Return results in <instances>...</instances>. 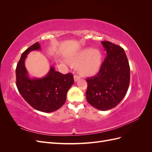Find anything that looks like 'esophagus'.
Here are the masks:
<instances>
[{
    "instance_id": "esophagus-1",
    "label": "esophagus",
    "mask_w": 152,
    "mask_h": 152,
    "mask_svg": "<svg viewBox=\"0 0 152 152\" xmlns=\"http://www.w3.org/2000/svg\"><path fill=\"white\" fill-rule=\"evenodd\" d=\"M73 78H74V81H75V82H77L78 80H79L80 79V77L78 76L77 75H75L74 77H73Z\"/></svg>"
}]
</instances>
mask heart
<instances>
[{
    "label": "heart",
    "instance_id": "b5f03b06",
    "mask_svg": "<svg viewBox=\"0 0 152 152\" xmlns=\"http://www.w3.org/2000/svg\"><path fill=\"white\" fill-rule=\"evenodd\" d=\"M70 63L79 66L80 72L86 76L94 75L100 70L102 63V53L98 49L86 48L70 58Z\"/></svg>",
    "mask_w": 152,
    "mask_h": 152
}]
</instances>
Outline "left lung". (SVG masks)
Instances as JSON below:
<instances>
[{
    "instance_id": "obj_1",
    "label": "left lung",
    "mask_w": 152,
    "mask_h": 152,
    "mask_svg": "<svg viewBox=\"0 0 152 152\" xmlns=\"http://www.w3.org/2000/svg\"><path fill=\"white\" fill-rule=\"evenodd\" d=\"M102 44L107 56L97 74L87 78L86 99L102 111L112 109L126 96L130 82V67L122 48L108 41Z\"/></svg>"
}]
</instances>
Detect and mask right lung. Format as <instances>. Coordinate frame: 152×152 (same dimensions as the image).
Segmentation results:
<instances>
[{
  "mask_svg": "<svg viewBox=\"0 0 152 152\" xmlns=\"http://www.w3.org/2000/svg\"><path fill=\"white\" fill-rule=\"evenodd\" d=\"M36 42L21 54L16 69V86L22 97L31 107L45 113L56 111L66 102V94L74 83L72 73L63 75L50 66L42 78L30 77L25 65L27 54L32 50H40Z\"/></svg>",
  "mask_w": 152,
  "mask_h": 152,
  "instance_id": "obj_1",
  "label": "right lung"
}]
</instances>
